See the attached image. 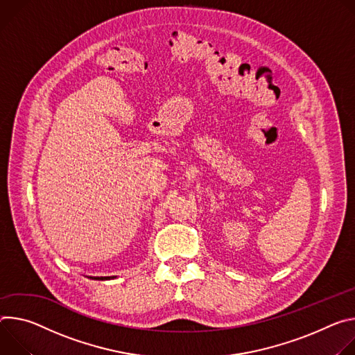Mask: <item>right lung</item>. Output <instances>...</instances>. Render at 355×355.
<instances>
[{"instance_id":"right-lung-1","label":"right lung","mask_w":355,"mask_h":355,"mask_svg":"<svg viewBox=\"0 0 355 355\" xmlns=\"http://www.w3.org/2000/svg\"><path fill=\"white\" fill-rule=\"evenodd\" d=\"M97 279H101V281H103V279H110V278H103V277H101V278H97Z\"/></svg>"}]
</instances>
